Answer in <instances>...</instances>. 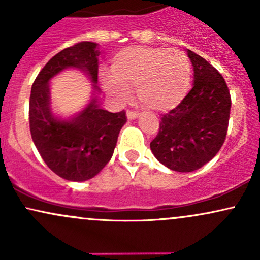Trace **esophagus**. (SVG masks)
<instances>
[{"label": "esophagus", "mask_w": 260, "mask_h": 260, "mask_svg": "<svg viewBox=\"0 0 260 260\" xmlns=\"http://www.w3.org/2000/svg\"><path fill=\"white\" fill-rule=\"evenodd\" d=\"M139 116L138 112H134V111H127V118L128 120H134Z\"/></svg>", "instance_id": "esophagus-1"}]
</instances>
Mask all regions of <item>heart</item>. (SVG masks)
Returning a JSON list of instances; mask_svg holds the SVG:
<instances>
[{"label": "heart", "instance_id": "heart-1", "mask_svg": "<svg viewBox=\"0 0 260 260\" xmlns=\"http://www.w3.org/2000/svg\"><path fill=\"white\" fill-rule=\"evenodd\" d=\"M110 71L111 77H101L110 96L126 101L129 89L136 88L142 106L155 112H166L180 105L192 79L187 56L166 47H127L113 56Z\"/></svg>", "mask_w": 260, "mask_h": 260}]
</instances>
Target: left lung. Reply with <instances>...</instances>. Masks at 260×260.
I'll list each match as a JSON object with an SVG mask.
<instances>
[{
    "label": "left lung",
    "mask_w": 260,
    "mask_h": 260,
    "mask_svg": "<svg viewBox=\"0 0 260 260\" xmlns=\"http://www.w3.org/2000/svg\"><path fill=\"white\" fill-rule=\"evenodd\" d=\"M193 88L178 106L161 117L150 149L166 168L177 172L201 169L217 154L228 133L231 96L225 79L207 59L187 50Z\"/></svg>",
    "instance_id": "8db88e82"
}]
</instances>
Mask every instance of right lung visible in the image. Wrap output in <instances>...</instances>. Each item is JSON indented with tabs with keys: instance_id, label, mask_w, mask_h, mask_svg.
I'll return each instance as SVG.
<instances>
[{
	"instance_id": "obj_1",
	"label": "right lung",
	"mask_w": 260,
	"mask_h": 260,
	"mask_svg": "<svg viewBox=\"0 0 260 260\" xmlns=\"http://www.w3.org/2000/svg\"><path fill=\"white\" fill-rule=\"evenodd\" d=\"M98 45L82 41L63 49L44 66L31 86L29 124L32 142L47 166L68 181L90 180L111 159L126 112H109L92 99L72 118L57 117L50 107V79L66 68H78L98 90Z\"/></svg>"
}]
</instances>
